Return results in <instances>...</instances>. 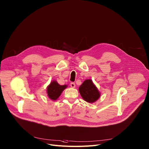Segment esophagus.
Instances as JSON below:
<instances>
[{"label": "esophagus", "instance_id": "1", "mask_svg": "<svg viewBox=\"0 0 149 149\" xmlns=\"http://www.w3.org/2000/svg\"><path fill=\"white\" fill-rule=\"evenodd\" d=\"M70 86H71V87L72 88H75V84L74 83H71V84H70Z\"/></svg>", "mask_w": 149, "mask_h": 149}]
</instances>
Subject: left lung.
I'll use <instances>...</instances> for the list:
<instances>
[{"label":"left lung","instance_id":"left-lung-1","mask_svg":"<svg viewBox=\"0 0 149 149\" xmlns=\"http://www.w3.org/2000/svg\"><path fill=\"white\" fill-rule=\"evenodd\" d=\"M79 92L83 100L89 103L96 102L101 93L91 79H86L79 87Z\"/></svg>","mask_w":149,"mask_h":149}]
</instances>
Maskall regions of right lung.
Wrapping results in <instances>:
<instances>
[{"label":"right lung","instance_id":"right-lung-1","mask_svg":"<svg viewBox=\"0 0 149 149\" xmlns=\"http://www.w3.org/2000/svg\"><path fill=\"white\" fill-rule=\"evenodd\" d=\"M67 87V85L61 86L58 83L56 80H53L47 87L46 91L48 97L52 100H56Z\"/></svg>","mask_w":149,"mask_h":149}]
</instances>
